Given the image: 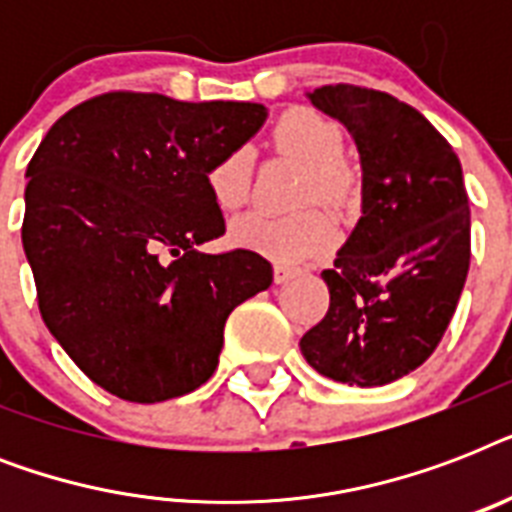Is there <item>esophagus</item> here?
Listing matches in <instances>:
<instances>
[{
	"label": "esophagus",
	"instance_id": "34e87169",
	"mask_svg": "<svg viewBox=\"0 0 512 512\" xmlns=\"http://www.w3.org/2000/svg\"><path fill=\"white\" fill-rule=\"evenodd\" d=\"M295 276H300L297 268H289V265H273V281H276V284H287V281H292Z\"/></svg>",
	"mask_w": 512,
	"mask_h": 512
}]
</instances>
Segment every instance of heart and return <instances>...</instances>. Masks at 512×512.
<instances>
[{
    "label": "heart",
    "mask_w": 512,
    "mask_h": 512,
    "mask_svg": "<svg viewBox=\"0 0 512 512\" xmlns=\"http://www.w3.org/2000/svg\"><path fill=\"white\" fill-rule=\"evenodd\" d=\"M276 148L305 167V183L300 201H324L342 204L353 188V175L340 162L345 140L337 124L308 108L289 111L273 132ZM252 180V156L249 151H233L209 170L207 185L212 199L223 212L239 209L249 196ZM337 239L335 223L319 209L297 212L289 217H271L263 212L239 217L231 225V241L236 247L257 252L276 263H300L313 255H321Z\"/></svg>",
    "instance_id": "obj_1"
}]
</instances>
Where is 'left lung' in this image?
Returning <instances> with one entry per match:
<instances>
[{"label":"left lung","mask_w":512,"mask_h":512,"mask_svg":"<svg viewBox=\"0 0 512 512\" xmlns=\"http://www.w3.org/2000/svg\"><path fill=\"white\" fill-rule=\"evenodd\" d=\"M350 132L361 162V217L321 273L327 316L300 340L319 374L374 388L436 350L470 268V204L444 135L393 95L350 84L308 92Z\"/></svg>","instance_id":"left-lung-1"}]
</instances>
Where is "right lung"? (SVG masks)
Segmentation results:
<instances>
[{
	"label": "right lung",
	"mask_w": 512,
	"mask_h": 512,
	"mask_svg": "<svg viewBox=\"0 0 512 512\" xmlns=\"http://www.w3.org/2000/svg\"><path fill=\"white\" fill-rule=\"evenodd\" d=\"M265 119L260 103L111 92L60 116L36 148L20 233L39 311L108 393L156 404L204 385L225 319L271 287L257 252H201L225 233L209 170Z\"/></svg>",
	"instance_id": "1"
}]
</instances>
